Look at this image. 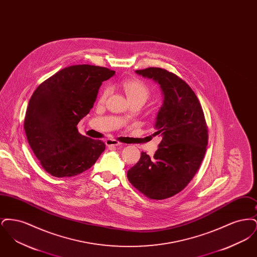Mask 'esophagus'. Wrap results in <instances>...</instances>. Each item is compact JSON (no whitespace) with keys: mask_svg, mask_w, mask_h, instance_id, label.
I'll return each mask as SVG.
<instances>
[{"mask_svg":"<svg viewBox=\"0 0 257 257\" xmlns=\"http://www.w3.org/2000/svg\"><path fill=\"white\" fill-rule=\"evenodd\" d=\"M106 145H107V147H116V146H120V145H122V144L119 143V142L116 141V140L108 139V140L106 141Z\"/></svg>","mask_w":257,"mask_h":257,"instance_id":"obj_1","label":"esophagus"}]
</instances>
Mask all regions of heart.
<instances>
[{
  "label": "heart",
  "instance_id": "1",
  "mask_svg": "<svg viewBox=\"0 0 257 257\" xmlns=\"http://www.w3.org/2000/svg\"><path fill=\"white\" fill-rule=\"evenodd\" d=\"M121 86L130 102L145 103L151 95V89L146 81L140 78H129L121 82ZM109 87L105 86L100 93V101L104 102L109 95Z\"/></svg>",
  "mask_w": 257,
  "mask_h": 257
}]
</instances>
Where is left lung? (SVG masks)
I'll list each match as a JSON object with an SVG mask.
<instances>
[{
    "mask_svg": "<svg viewBox=\"0 0 257 257\" xmlns=\"http://www.w3.org/2000/svg\"><path fill=\"white\" fill-rule=\"evenodd\" d=\"M136 72L158 82L164 92L153 134L162 141L152 158L141 153L127 178L148 198L166 199L181 192L198 171L206 152L207 123L196 93L180 77L159 67Z\"/></svg>",
    "mask_w": 257,
    "mask_h": 257,
    "instance_id": "obj_1",
    "label": "left lung"
}]
</instances>
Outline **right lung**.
Instances as JSON below:
<instances>
[{
    "instance_id": "obj_1",
    "label": "right lung",
    "mask_w": 257,
    "mask_h": 257,
    "mask_svg": "<svg viewBox=\"0 0 257 257\" xmlns=\"http://www.w3.org/2000/svg\"><path fill=\"white\" fill-rule=\"evenodd\" d=\"M114 71L77 64L37 86L30 99L24 129L42 168L55 177H71L90 169L106 146L78 132L77 124L93 107L102 82Z\"/></svg>"
}]
</instances>
